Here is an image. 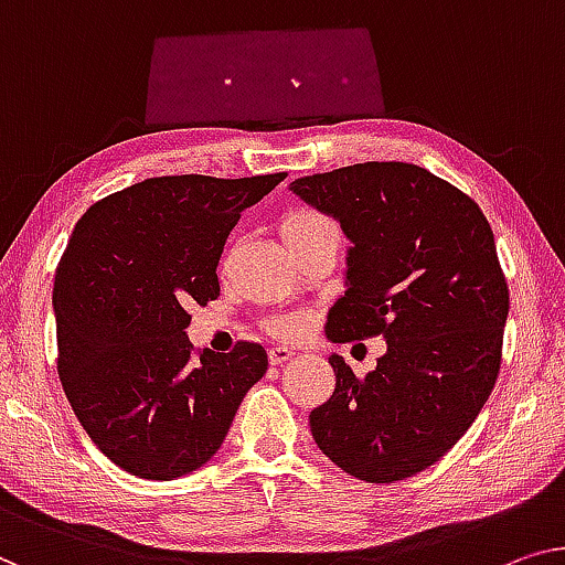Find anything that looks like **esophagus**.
I'll use <instances>...</instances> for the list:
<instances>
[{"label":"esophagus","instance_id":"34e87169","mask_svg":"<svg viewBox=\"0 0 565 565\" xmlns=\"http://www.w3.org/2000/svg\"><path fill=\"white\" fill-rule=\"evenodd\" d=\"M291 355H294V350L291 348H284V344H276V348L268 350V360H271V365H281Z\"/></svg>","mask_w":565,"mask_h":565}]
</instances>
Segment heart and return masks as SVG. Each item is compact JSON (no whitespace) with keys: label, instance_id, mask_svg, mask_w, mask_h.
<instances>
[{"label":"heart","instance_id":"1","mask_svg":"<svg viewBox=\"0 0 565 565\" xmlns=\"http://www.w3.org/2000/svg\"><path fill=\"white\" fill-rule=\"evenodd\" d=\"M281 228L286 235V243H289V246H297V243L315 238V235H319V233L334 231V225L330 217L317 213V210L297 207V210H291V213H286ZM274 330L279 334H297L301 330V319H297V317L279 319V322L274 324Z\"/></svg>","mask_w":565,"mask_h":565}]
</instances>
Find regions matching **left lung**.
<instances>
[{"instance_id": "1", "label": "left lung", "mask_w": 565, "mask_h": 565, "mask_svg": "<svg viewBox=\"0 0 565 565\" xmlns=\"http://www.w3.org/2000/svg\"><path fill=\"white\" fill-rule=\"evenodd\" d=\"M289 190L352 243L327 340L388 344L365 377L330 355L337 383L309 414L311 436L365 482L414 477L465 436L498 381L510 294L490 223L465 192L406 162L340 167Z\"/></svg>"}]
</instances>
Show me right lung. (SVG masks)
Masks as SVG:
<instances>
[{"mask_svg": "<svg viewBox=\"0 0 565 565\" xmlns=\"http://www.w3.org/2000/svg\"><path fill=\"white\" fill-rule=\"evenodd\" d=\"M286 172L151 177L88 207L55 271L57 375L73 414L141 479L200 469L268 370L266 350L192 355L190 305L221 297L217 260L241 213Z\"/></svg>", "mask_w": 565, "mask_h": 565, "instance_id": "obj_1", "label": "right lung"}]
</instances>
